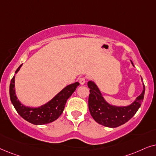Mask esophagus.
<instances>
[{"label": "esophagus", "mask_w": 156, "mask_h": 156, "mask_svg": "<svg viewBox=\"0 0 156 156\" xmlns=\"http://www.w3.org/2000/svg\"><path fill=\"white\" fill-rule=\"evenodd\" d=\"M79 83L81 85L85 84V83H86V78H85L84 77H81V78H79Z\"/></svg>", "instance_id": "obj_1"}]
</instances>
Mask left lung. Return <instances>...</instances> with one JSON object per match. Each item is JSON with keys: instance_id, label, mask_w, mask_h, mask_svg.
<instances>
[{"instance_id": "1", "label": "left lung", "mask_w": 156, "mask_h": 156, "mask_svg": "<svg viewBox=\"0 0 156 156\" xmlns=\"http://www.w3.org/2000/svg\"><path fill=\"white\" fill-rule=\"evenodd\" d=\"M88 86L90 88L88 108L91 116L97 123L109 128L118 127L128 122L138 111L144 98L145 85L143 84V92L132 104L125 107L114 106L105 101L94 83L89 81Z\"/></svg>"}]
</instances>
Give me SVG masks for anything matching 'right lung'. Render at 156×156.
Masks as SVG:
<instances>
[{
	"instance_id": "add662e5",
	"label": "right lung",
	"mask_w": 156,
	"mask_h": 156,
	"mask_svg": "<svg viewBox=\"0 0 156 156\" xmlns=\"http://www.w3.org/2000/svg\"><path fill=\"white\" fill-rule=\"evenodd\" d=\"M21 66L22 64L16 70V73L20 70ZM78 86L79 83L78 82L68 85L46 104L38 108H29L21 104L17 99L15 92L14 76L10 80V98L16 111L23 119L34 125H43L51 123L59 118L63 113L66 101L71 96Z\"/></svg>"
}]
</instances>
